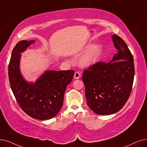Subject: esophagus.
Wrapping results in <instances>:
<instances>
[{
  "instance_id": "34e87169",
  "label": "esophagus",
  "mask_w": 147,
  "mask_h": 147,
  "mask_svg": "<svg viewBox=\"0 0 147 147\" xmlns=\"http://www.w3.org/2000/svg\"><path fill=\"white\" fill-rule=\"evenodd\" d=\"M80 73L78 72V71L75 72L74 75V78L75 79H78L80 78Z\"/></svg>"
}]
</instances>
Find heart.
Segmentation results:
<instances>
[{"label": "heart", "mask_w": 147, "mask_h": 147, "mask_svg": "<svg viewBox=\"0 0 147 147\" xmlns=\"http://www.w3.org/2000/svg\"><path fill=\"white\" fill-rule=\"evenodd\" d=\"M86 53L83 55L80 59L81 65L84 67L90 66L96 62L102 53V47L100 44L92 45L88 44L82 50V53Z\"/></svg>", "instance_id": "obj_1"}]
</instances>
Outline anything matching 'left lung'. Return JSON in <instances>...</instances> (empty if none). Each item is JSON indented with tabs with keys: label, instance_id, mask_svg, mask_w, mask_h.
<instances>
[{
	"label": "left lung",
	"instance_id": "1",
	"mask_svg": "<svg viewBox=\"0 0 147 147\" xmlns=\"http://www.w3.org/2000/svg\"><path fill=\"white\" fill-rule=\"evenodd\" d=\"M117 53L107 63L98 62L82 76L88 106L96 114L107 115L118 112L129 99L135 76L133 55L124 41L113 34Z\"/></svg>",
	"mask_w": 147,
	"mask_h": 147
}]
</instances>
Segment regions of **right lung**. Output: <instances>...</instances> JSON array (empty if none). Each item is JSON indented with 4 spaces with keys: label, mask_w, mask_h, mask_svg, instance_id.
<instances>
[{
    "label": "right lung",
    "mask_w": 147,
    "mask_h": 147,
    "mask_svg": "<svg viewBox=\"0 0 147 147\" xmlns=\"http://www.w3.org/2000/svg\"><path fill=\"white\" fill-rule=\"evenodd\" d=\"M35 40H22L14 47L8 66L10 86L22 109L39 120L55 117L62 107L67 85L71 82L74 70H46L35 82L24 79L20 71L21 53Z\"/></svg>",
    "instance_id": "add662e5"
}]
</instances>
